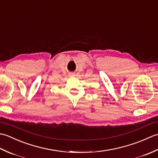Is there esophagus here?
<instances>
[{
	"instance_id": "esophagus-1",
	"label": "esophagus",
	"mask_w": 158,
	"mask_h": 158,
	"mask_svg": "<svg viewBox=\"0 0 158 158\" xmlns=\"http://www.w3.org/2000/svg\"><path fill=\"white\" fill-rule=\"evenodd\" d=\"M69 75H70V77H73V76H75V74H74V73H70Z\"/></svg>"
}]
</instances>
